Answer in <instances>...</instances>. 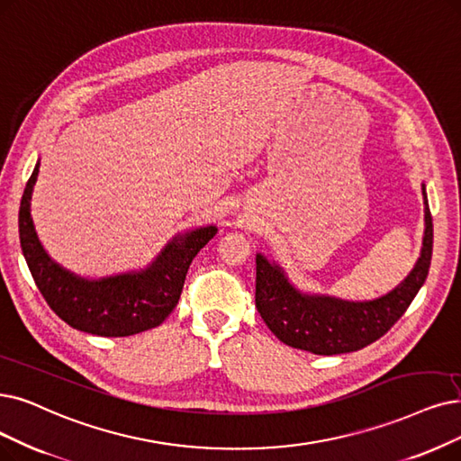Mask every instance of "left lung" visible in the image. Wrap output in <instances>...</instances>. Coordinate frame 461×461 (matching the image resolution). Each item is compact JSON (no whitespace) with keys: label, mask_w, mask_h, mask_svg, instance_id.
Here are the masks:
<instances>
[{"label":"left lung","mask_w":461,"mask_h":461,"mask_svg":"<svg viewBox=\"0 0 461 461\" xmlns=\"http://www.w3.org/2000/svg\"><path fill=\"white\" fill-rule=\"evenodd\" d=\"M426 232L423 248L412 272L392 293L371 303H346L330 297L301 294L289 285L278 265L257 255L255 306L272 333L291 348L316 356L356 352L373 344L407 312L421 284L426 282L433 251V219L426 189Z\"/></svg>","instance_id":"8db88e82"}]
</instances>
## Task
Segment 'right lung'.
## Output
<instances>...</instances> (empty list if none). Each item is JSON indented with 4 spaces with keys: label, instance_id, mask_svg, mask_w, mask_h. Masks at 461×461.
Listing matches in <instances>:
<instances>
[{
    "label": "right lung",
    "instance_id": "obj_1",
    "mask_svg": "<svg viewBox=\"0 0 461 461\" xmlns=\"http://www.w3.org/2000/svg\"><path fill=\"white\" fill-rule=\"evenodd\" d=\"M38 172L40 162L35 164L21 200L18 232L33 282L54 314L73 329L100 337H131L160 325L181 297L189 265L217 229L204 227L174 238L157 261L141 272L100 282L81 280L54 263L35 234L30 198Z\"/></svg>",
    "mask_w": 461,
    "mask_h": 461
}]
</instances>
